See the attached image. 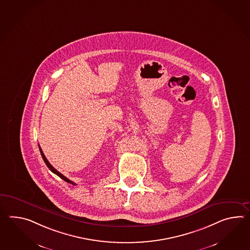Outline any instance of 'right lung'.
Listing matches in <instances>:
<instances>
[{"mask_svg":"<svg viewBox=\"0 0 250 250\" xmlns=\"http://www.w3.org/2000/svg\"><path fill=\"white\" fill-rule=\"evenodd\" d=\"M39 150H40V153H41V156H42V158H43V160H44V163L46 164V166L48 167V168L50 169L51 171L53 173H55L56 175H57L59 178H61L62 179H63L64 181H66L68 183L72 184V185H76L75 183H73L72 181H71L70 179H68L66 177H64L62 174L59 172V171H57L56 168L54 167L51 165L50 163H49V161H47V159L45 158V156H44V152H43V150H41V148H40V146H39Z\"/></svg>","mask_w":250,"mask_h":250,"instance_id":"right-lung-1","label":"right lung"}]
</instances>
